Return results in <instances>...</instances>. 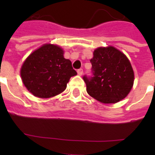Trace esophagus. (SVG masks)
<instances>
[{"mask_svg":"<svg viewBox=\"0 0 155 155\" xmlns=\"http://www.w3.org/2000/svg\"><path fill=\"white\" fill-rule=\"evenodd\" d=\"M77 73H78V75H83V69H82V68H80V69H78Z\"/></svg>","mask_w":155,"mask_h":155,"instance_id":"obj_1","label":"esophagus"}]
</instances>
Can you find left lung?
Instances as JSON below:
<instances>
[{
	"instance_id": "obj_1",
	"label": "left lung",
	"mask_w": 155,
	"mask_h": 155,
	"mask_svg": "<svg viewBox=\"0 0 155 155\" xmlns=\"http://www.w3.org/2000/svg\"><path fill=\"white\" fill-rule=\"evenodd\" d=\"M92 75H84L87 93L104 104L124 99L134 84V74L127 57L113 47H99L93 52Z\"/></svg>"
}]
</instances>
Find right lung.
Segmentation results:
<instances>
[{"label": "right lung", "instance_id": "1", "mask_svg": "<svg viewBox=\"0 0 155 155\" xmlns=\"http://www.w3.org/2000/svg\"><path fill=\"white\" fill-rule=\"evenodd\" d=\"M77 75L71 62L58 46L45 44L30 54L21 69V80L34 96L50 98L63 92L71 76Z\"/></svg>", "mask_w": 155, "mask_h": 155}]
</instances>
